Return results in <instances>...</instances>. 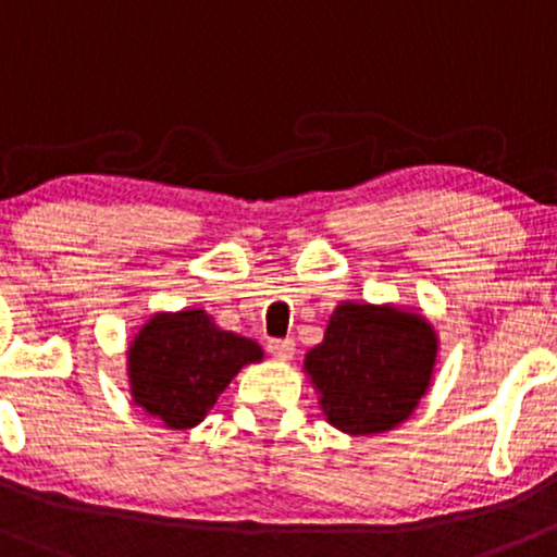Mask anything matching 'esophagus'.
I'll return each instance as SVG.
<instances>
[{"instance_id":"esophagus-1","label":"esophagus","mask_w":557,"mask_h":557,"mask_svg":"<svg viewBox=\"0 0 557 557\" xmlns=\"http://www.w3.org/2000/svg\"><path fill=\"white\" fill-rule=\"evenodd\" d=\"M268 352L278 360L295 358V339H271L268 342Z\"/></svg>"}]
</instances>
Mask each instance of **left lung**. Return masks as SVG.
Masks as SVG:
<instances>
[{"instance_id": "1", "label": "left lung", "mask_w": 557, "mask_h": 557, "mask_svg": "<svg viewBox=\"0 0 557 557\" xmlns=\"http://www.w3.org/2000/svg\"><path fill=\"white\" fill-rule=\"evenodd\" d=\"M440 339L423 315L395 305L342 302L305 355L321 410L345 434H381L413 416L434 373Z\"/></svg>"}]
</instances>
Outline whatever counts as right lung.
<instances>
[{
	"label": "right lung",
	"instance_id": "right-lung-1",
	"mask_svg": "<svg viewBox=\"0 0 557 557\" xmlns=\"http://www.w3.org/2000/svg\"><path fill=\"white\" fill-rule=\"evenodd\" d=\"M260 360L258 342L218 329L205 310L154 312L128 347L131 397L168 429H195L231 379Z\"/></svg>",
	"mask_w": 557,
	"mask_h": 557
}]
</instances>
